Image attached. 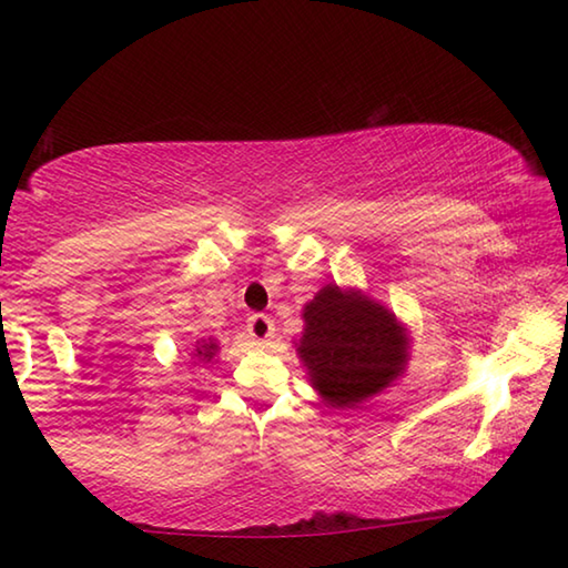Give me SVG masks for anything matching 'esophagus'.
Masks as SVG:
<instances>
[{"label":"esophagus","mask_w":568,"mask_h":568,"mask_svg":"<svg viewBox=\"0 0 568 568\" xmlns=\"http://www.w3.org/2000/svg\"><path fill=\"white\" fill-rule=\"evenodd\" d=\"M247 333L253 335L257 343H267L273 338L275 325H273L271 318H267V315L255 313V315H250V318H247Z\"/></svg>","instance_id":"1"}]
</instances>
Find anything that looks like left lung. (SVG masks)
<instances>
[{"instance_id":"1","label":"left lung","mask_w":568,"mask_h":568,"mask_svg":"<svg viewBox=\"0 0 568 568\" xmlns=\"http://www.w3.org/2000/svg\"><path fill=\"white\" fill-rule=\"evenodd\" d=\"M295 353L325 406L348 410L406 373L410 333L396 313L358 287L328 283L303 305Z\"/></svg>"}]
</instances>
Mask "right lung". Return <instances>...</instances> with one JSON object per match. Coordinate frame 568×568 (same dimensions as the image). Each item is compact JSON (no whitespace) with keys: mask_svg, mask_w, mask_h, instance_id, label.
<instances>
[{"mask_svg":"<svg viewBox=\"0 0 568 568\" xmlns=\"http://www.w3.org/2000/svg\"><path fill=\"white\" fill-rule=\"evenodd\" d=\"M220 353L217 338H197L195 348H192V358L195 363H210Z\"/></svg>","mask_w":568,"mask_h":568,"instance_id":"obj_1","label":"right lung"}]
</instances>
